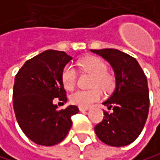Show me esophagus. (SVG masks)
Segmentation results:
<instances>
[{"label":"esophagus","instance_id":"34e87169","mask_svg":"<svg viewBox=\"0 0 160 160\" xmlns=\"http://www.w3.org/2000/svg\"><path fill=\"white\" fill-rule=\"evenodd\" d=\"M78 110H79V112H85V111H88L89 109H88V108H82V107H78Z\"/></svg>","mask_w":160,"mask_h":160}]
</instances>
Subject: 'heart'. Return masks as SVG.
I'll list each match as a JSON object with an SVG mask.
<instances>
[{
    "instance_id": "obj_1",
    "label": "heart",
    "mask_w": 160,
    "mask_h": 160,
    "mask_svg": "<svg viewBox=\"0 0 160 160\" xmlns=\"http://www.w3.org/2000/svg\"><path fill=\"white\" fill-rule=\"evenodd\" d=\"M78 67L84 73H88L93 76L91 85L94 88L90 90H78L73 93L70 96V101L72 104L78 107L88 108L93 103L102 98L103 93L99 87L106 93L113 90L115 86V78L108 72L107 63L99 57H85L78 62ZM61 78L62 85L66 90L71 91L74 89L77 83L78 74L71 64H66L63 67Z\"/></svg>"
}]
</instances>
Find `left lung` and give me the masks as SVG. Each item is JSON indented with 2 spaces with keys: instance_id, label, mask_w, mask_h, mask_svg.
Masks as SVG:
<instances>
[{
  "instance_id": "1",
  "label": "left lung",
  "mask_w": 160,
  "mask_h": 160,
  "mask_svg": "<svg viewBox=\"0 0 160 160\" xmlns=\"http://www.w3.org/2000/svg\"><path fill=\"white\" fill-rule=\"evenodd\" d=\"M91 51L111 63L116 79L115 90L103 102L112 112H104L102 122L95 127L96 134L108 145H128L139 137L148 116L150 100L146 76L137 60L123 51L114 48Z\"/></svg>"
}]
</instances>
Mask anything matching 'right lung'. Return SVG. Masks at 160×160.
<instances>
[{"label": "right lung", "instance_id": "obj_1", "mask_svg": "<svg viewBox=\"0 0 160 160\" xmlns=\"http://www.w3.org/2000/svg\"><path fill=\"white\" fill-rule=\"evenodd\" d=\"M71 59L64 51L48 49L26 61L15 77V115L23 133L37 144L61 142L72 127V115L78 112L77 106L59 110L54 105L67 101L61 75Z\"/></svg>", "mask_w": 160, "mask_h": 160}]
</instances>
